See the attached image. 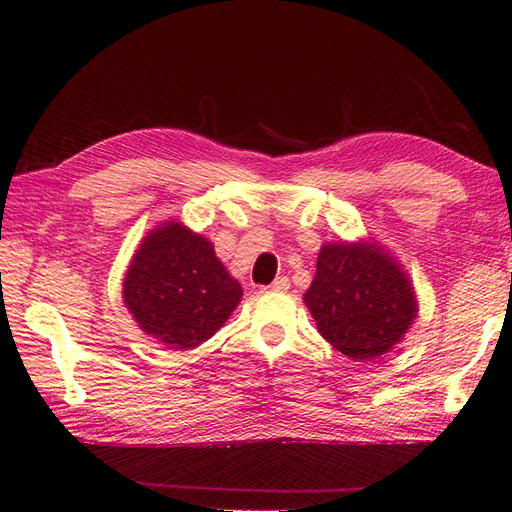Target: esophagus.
<instances>
[{"label": "esophagus", "mask_w": 512, "mask_h": 512, "mask_svg": "<svg viewBox=\"0 0 512 512\" xmlns=\"http://www.w3.org/2000/svg\"><path fill=\"white\" fill-rule=\"evenodd\" d=\"M270 288L284 292V290L290 288V279H288V277H277V279L273 281V284H270Z\"/></svg>", "instance_id": "obj_1"}]
</instances>
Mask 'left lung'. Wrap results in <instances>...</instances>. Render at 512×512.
Segmentation results:
<instances>
[{
	"instance_id": "1",
	"label": "left lung",
	"mask_w": 512,
	"mask_h": 512,
	"mask_svg": "<svg viewBox=\"0 0 512 512\" xmlns=\"http://www.w3.org/2000/svg\"><path fill=\"white\" fill-rule=\"evenodd\" d=\"M303 301L323 339L352 361L394 350L418 314L407 273L369 242L325 244Z\"/></svg>"
}]
</instances>
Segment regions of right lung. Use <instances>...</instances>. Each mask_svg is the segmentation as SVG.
<instances>
[{
  "label": "right lung",
  "instance_id": "add662e5",
  "mask_svg": "<svg viewBox=\"0 0 512 512\" xmlns=\"http://www.w3.org/2000/svg\"><path fill=\"white\" fill-rule=\"evenodd\" d=\"M239 299L242 286L213 244L180 222H165L143 239L123 281V301L138 328L171 350L211 339Z\"/></svg>",
  "mask_w": 512,
  "mask_h": 512
}]
</instances>
